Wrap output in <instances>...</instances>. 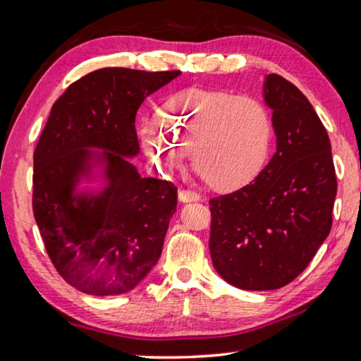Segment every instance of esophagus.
<instances>
[{
	"label": "esophagus",
	"instance_id": "34e87169",
	"mask_svg": "<svg viewBox=\"0 0 361 361\" xmlns=\"http://www.w3.org/2000/svg\"><path fill=\"white\" fill-rule=\"evenodd\" d=\"M178 199L181 202H191V200H200V194L192 191V189H180Z\"/></svg>",
	"mask_w": 361,
	"mask_h": 361
}]
</instances>
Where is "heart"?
I'll return each mask as SVG.
<instances>
[{"mask_svg": "<svg viewBox=\"0 0 361 361\" xmlns=\"http://www.w3.org/2000/svg\"><path fill=\"white\" fill-rule=\"evenodd\" d=\"M272 116L258 97L186 89L164 103L159 122L142 130L143 142L166 170L194 167L218 189L240 186L264 166L272 142Z\"/></svg>", "mask_w": 361, "mask_h": 361, "instance_id": "obj_1", "label": "heart"}]
</instances>
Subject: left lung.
I'll return each mask as SVG.
<instances>
[{"label":"left lung","mask_w":361,"mask_h":361,"mask_svg":"<svg viewBox=\"0 0 361 361\" xmlns=\"http://www.w3.org/2000/svg\"><path fill=\"white\" fill-rule=\"evenodd\" d=\"M277 151L256 178L210 199V255L226 282L277 290L293 282L333 224L338 181L326 129L295 84L267 75Z\"/></svg>","instance_id":"8db88e82"}]
</instances>
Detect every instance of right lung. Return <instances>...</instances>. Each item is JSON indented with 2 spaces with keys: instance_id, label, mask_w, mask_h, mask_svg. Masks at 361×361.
Returning <instances> with one entry per match:
<instances>
[{
  "instance_id": "obj_1",
  "label": "right lung",
  "mask_w": 361,
  "mask_h": 361,
  "mask_svg": "<svg viewBox=\"0 0 361 361\" xmlns=\"http://www.w3.org/2000/svg\"><path fill=\"white\" fill-rule=\"evenodd\" d=\"M180 73L100 68L54 103L33 154V215L54 267L79 291H130L162 253L176 186L142 178L127 157L140 151V105ZM89 147L106 149L107 186L97 196L75 195L90 169Z\"/></svg>"
}]
</instances>
